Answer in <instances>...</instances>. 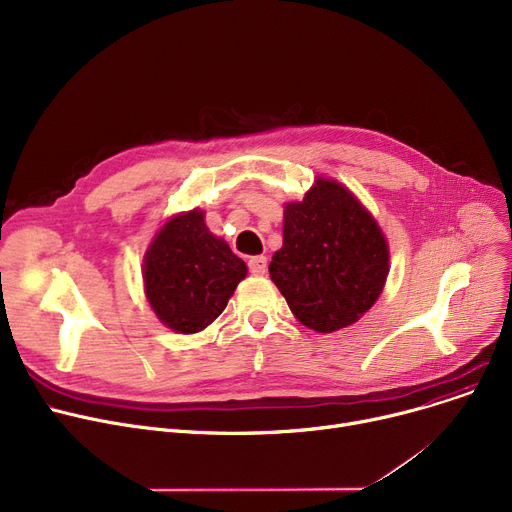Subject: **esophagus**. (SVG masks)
<instances>
[{
	"label": "esophagus",
	"instance_id": "34e87169",
	"mask_svg": "<svg viewBox=\"0 0 512 512\" xmlns=\"http://www.w3.org/2000/svg\"><path fill=\"white\" fill-rule=\"evenodd\" d=\"M249 272L253 276H263L267 272V257H263V255L251 257L249 259Z\"/></svg>",
	"mask_w": 512,
	"mask_h": 512
}]
</instances>
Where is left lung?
Here are the masks:
<instances>
[{"instance_id": "obj_1", "label": "left lung", "mask_w": 512, "mask_h": 512, "mask_svg": "<svg viewBox=\"0 0 512 512\" xmlns=\"http://www.w3.org/2000/svg\"><path fill=\"white\" fill-rule=\"evenodd\" d=\"M282 234L270 276L303 326L336 332L378 301L390 270L388 242L346 186L317 178L303 201L286 203Z\"/></svg>"}]
</instances>
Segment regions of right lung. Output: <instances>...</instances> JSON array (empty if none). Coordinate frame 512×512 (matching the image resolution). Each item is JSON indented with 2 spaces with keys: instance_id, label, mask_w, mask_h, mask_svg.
Here are the masks:
<instances>
[{
  "instance_id": "obj_1",
  "label": "right lung",
  "mask_w": 512,
  "mask_h": 512,
  "mask_svg": "<svg viewBox=\"0 0 512 512\" xmlns=\"http://www.w3.org/2000/svg\"><path fill=\"white\" fill-rule=\"evenodd\" d=\"M245 276V261L209 232L201 209L170 218L143 259L147 301L161 324L178 334L213 324Z\"/></svg>"
}]
</instances>
